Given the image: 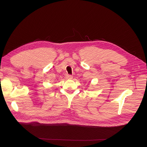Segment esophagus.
Here are the masks:
<instances>
[{
  "instance_id": "obj_1",
  "label": "esophagus",
  "mask_w": 147,
  "mask_h": 147,
  "mask_svg": "<svg viewBox=\"0 0 147 147\" xmlns=\"http://www.w3.org/2000/svg\"><path fill=\"white\" fill-rule=\"evenodd\" d=\"M66 78L67 79H73V76L70 75V74H67L66 75Z\"/></svg>"
}]
</instances>
